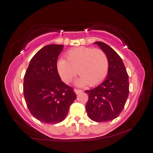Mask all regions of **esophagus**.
<instances>
[{"instance_id":"34e87169","label":"esophagus","mask_w":153,"mask_h":153,"mask_svg":"<svg viewBox=\"0 0 153 153\" xmlns=\"http://www.w3.org/2000/svg\"><path fill=\"white\" fill-rule=\"evenodd\" d=\"M74 91H75V92H76V94H79V93H80L82 92V91L80 90V89H77V88H75Z\"/></svg>"}]
</instances>
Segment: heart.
Masks as SVG:
<instances>
[{"instance_id":"obj_1","label":"heart","mask_w":153,"mask_h":153,"mask_svg":"<svg viewBox=\"0 0 153 153\" xmlns=\"http://www.w3.org/2000/svg\"><path fill=\"white\" fill-rule=\"evenodd\" d=\"M67 59H59L57 70L61 79L69 84L77 75L76 84L94 86L105 79L108 71V60L103 51L92 47H79L69 50L66 53Z\"/></svg>"}]
</instances>
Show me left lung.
I'll return each instance as SVG.
<instances>
[{"instance_id":"obj_1","label":"left lung","mask_w":153,"mask_h":153,"mask_svg":"<svg viewBox=\"0 0 153 153\" xmlns=\"http://www.w3.org/2000/svg\"><path fill=\"white\" fill-rule=\"evenodd\" d=\"M106 53L108 71L102 84L85 91L88 96L86 111L88 117L96 122H106L119 116L129 93L128 75L124 62L114 50L102 42H95Z\"/></svg>"}]
</instances>
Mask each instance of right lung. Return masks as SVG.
Returning a JSON list of instances; mask_svg holds the SVG:
<instances>
[{
	"mask_svg": "<svg viewBox=\"0 0 153 153\" xmlns=\"http://www.w3.org/2000/svg\"><path fill=\"white\" fill-rule=\"evenodd\" d=\"M63 45H49L29 62L24 76L23 93L31 115L46 124L60 123L76 98L74 88L61 80L57 60Z\"/></svg>",
	"mask_w": 153,
	"mask_h": 153,
	"instance_id": "obj_1",
	"label": "right lung"
}]
</instances>
